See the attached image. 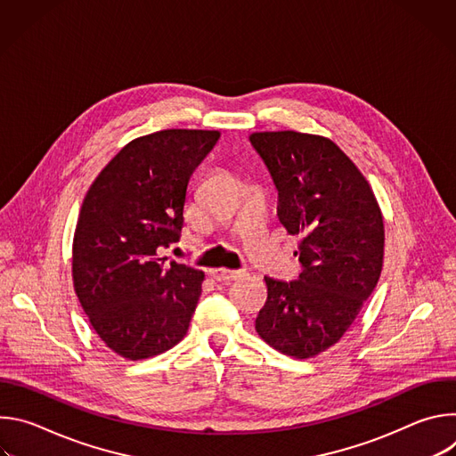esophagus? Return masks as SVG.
I'll use <instances>...</instances> for the list:
<instances>
[{
	"label": "esophagus",
	"instance_id": "obj_1",
	"mask_svg": "<svg viewBox=\"0 0 456 456\" xmlns=\"http://www.w3.org/2000/svg\"><path fill=\"white\" fill-rule=\"evenodd\" d=\"M209 274L216 280V281H231V280H238L243 276V271H229V269H211Z\"/></svg>",
	"mask_w": 456,
	"mask_h": 456
}]
</instances>
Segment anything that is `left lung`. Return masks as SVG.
Here are the masks:
<instances>
[{"label":"left lung","mask_w":456,"mask_h":456,"mask_svg":"<svg viewBox=\"0 0 456 456\" xmlns=\"http://www.w3.org/2000/svg\"><path fill=\"white\" fill-rule=\"evenodd\" d=\"M278 189V218L299 243L301 274L265 278L256 332L281 354L308 359L336 345L377 287L384 224L375 194L330 141L297 132L248 137Z\"/></svg>","instance_id":"1"}]
</instances>
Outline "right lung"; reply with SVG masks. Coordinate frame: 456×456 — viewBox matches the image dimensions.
I'll return each mask as SVG.
<instances>
[{"instance_id": "1", "label": "right lung", "mask_w": 456, "mask_h": 456, "mask_svg": "<svg viewBox=\"0 0 456 456\" xmlns=\"http://www.w3.org/2000/svg\"><path fill=\"white\" fill-rule=\"evenodd\" d=\"M208 129H164L126 144L90 185L74 234V289L94 330L139 361L183 339L204 273L162 257L183 227L187 183L218 142Z\"/></svg>"}]
</instances>
